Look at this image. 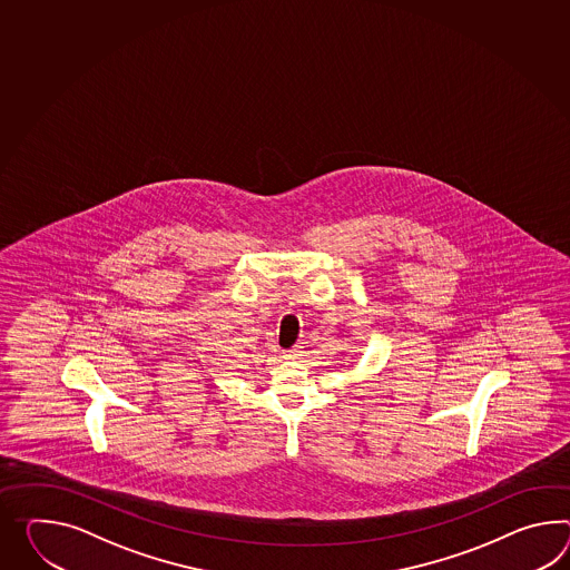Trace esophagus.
<instances>
[{"label": "esophagus", "instance_id": "1", "mask_svg": "<svg viewBox=\"0 0 570 570\" xmlns=\"http://www.w3.org/2000/svg\"><path fill=\"white\" fill-rule=\"evenodd\" d=\"M301 356H303V350H301V347H292V350L284 352V358H288V361H298Z\"/></svg>", "mask_w": 570, "mask_h": 570}]
</instances>
